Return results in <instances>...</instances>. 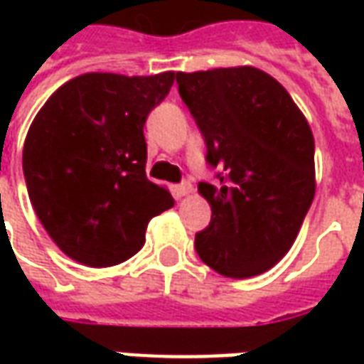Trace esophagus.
Masks as SVG:
<instances>
[{"mask_svg": "<svg viewBox=\"0 0 364 364\" xmlns=\"http://www.w3.org/2000/svg\"><path fill=\"white\" fill-rule=\"evenodd\" d=\"M191 193H193V185L191 183H181V185H175V197L183 198V197H189Z\"/></svg>", "mask_w": 364, "mask_h": 364, "instance_id": "esophagus-1", "label": "esophagus"}]
</instances>
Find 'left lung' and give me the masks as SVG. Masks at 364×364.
<instances>
[{"instance_id":"1","label":"left lung","mask_w":364,"mask_h":364,"mask_svg":"<svg viewBox=\"0 0 364 364\" xmlns=\"http://www.w3.org/2000/svg\"><path fill=\"white\" fill-rule=\"evenodd\" d=\"M179 93L218 181L198 183L213 210L195 236L216 273L247 279L287 255L316 193L314 136L289 91L253 66L177 72Z\"/></svg>"}]
</instances>
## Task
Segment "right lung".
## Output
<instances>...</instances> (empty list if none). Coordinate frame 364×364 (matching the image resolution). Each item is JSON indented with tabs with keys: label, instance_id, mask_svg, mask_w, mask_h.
<instances>
[{
	"label": "right lung",
	"instance_id": "right-lung-1",
	"mask_svg": "<svg viewBox=\"0 0 364 364\" xmlns=\"http://www.w3.org/2000/svg\"><path fill=\"white\" fill-rule=\"evenodd\" d=\"M175 72H90L54 91L23 146L28 198L52 242L87 267H112L142 250L154 216L173 206L146 177L144 122Z\"/></svg>",
	"mask_w": 364,
	"mask_h": 364
}]
</instances>
